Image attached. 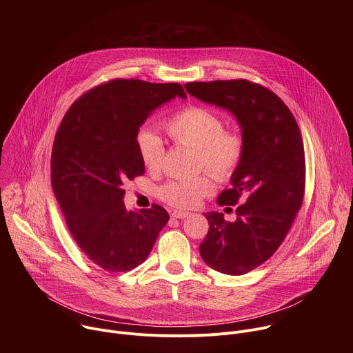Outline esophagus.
Instances as JSON below:
<instances>
[{"label": "esophagus", "mask_w": 353, "mask_h": 353, "mask_svg": "<svg viewBox=\"0 0 353 353\" xmlns=\"http://www.w3.org/2000/svg\"><path fill=\"white\" fill-rule=\"evenodd\" d=\"M190 215H191L190 212H184V211H173L172 212V216L177 218V219H184V218H188Z\"/></svg>", "instance_id": "esophagus-1"}]
</instances>
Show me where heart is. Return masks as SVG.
<instances>
[{
  "label": "heart",
  "mask_w": 353,
  "mask_h": 353,
  "mask_svg": "<svg viewBox=\"0 0 353 353\" xmlns=\"http://www.w3.org/2000/svg\"><path fill=\"white\" fill-rule=\"evenodd\" d=\"M165 131L176 145L195 149L196 168L208 170L216 180L228 181L239 170L245 155V141L236 130L223 128V120L204 106H187L165 121ZM135 146L142 165L159 172L165 158V143L150 128H141ZM215 190L211 176L172 180L161 187L159 198L170 207L191 210Z\"/></svg>",
  "instance_id": "b5f03b06"
}]
</instances>
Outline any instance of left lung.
I'll use <instances>...</instances> for the list:
<instances>
[{
  "mask_svg": "<svg viewBox=\"0 0 353 353\" xmlns=\"http://www.w3.org/2000/svg\"><path fill=\"white\" fill-rule=\"evenodd\" d=\"M185 90L207 103L232 112L245 141V155L232 188L218 205H236V221L205 214L210 229L199 254L215 271L243 275L265 263L285 240L301 208L306 159L299 125L268 88L247 79L188 82Z\"/></svg>",
  "mask_w": 353,
  "mask_h": 353,
  "instance_id": "1",
  "label": "left lung"
}]
</instances>
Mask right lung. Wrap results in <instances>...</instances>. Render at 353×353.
Wrapping results in <instances>:
<instances>
[{
	"instance_id": "right-lung-1",
	"label": "right lung",
	"mask_w": 353,
	"mask_h": 353,
	"mask_svg": "<svg viewBox=\"0 0 353 353\" xmlns=\"http://www.w3.org/2000/svg\"><path fill=\"white\" fill-rule=\"evenodd\" d=\"M179 94L180 83L112 79L100 83L67 110L52 150V187L67 226L97 267L109 272L142 264L168 211L154 204L127 211L124 184L145 173L135 137L150 112Z\"/></svg>"
}]
</instances>
